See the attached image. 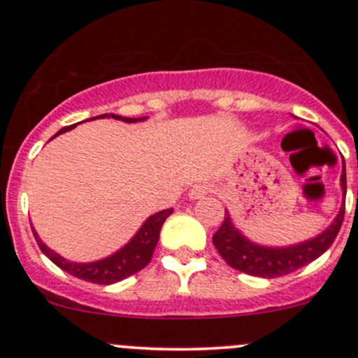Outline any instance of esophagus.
<instances>
[{
  "label": "esophagus",
  "instance_id": "obj_1",
  "mask_svg": "<svg viewBox=\"0 0 358 358\" xmlns=\"http://www.w3.org/2000/svg\"><path fill=\"white\" fill-rule=\"evenodd\" d=\"M213 188L210 187V185L207 183H199V185H193L190 193H188V196H190L192 200H199L202 199V196L208 195V193H212Z\"/></svg>",
  "mask_w": 358,
  "mask_h": 358
}]
</instances>
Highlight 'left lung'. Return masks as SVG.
<instances>
[{"label": "left lung", "mask_w": 358, "mask_h": 358, "mask_svg": "<svg viewBox=\"0 0 358 358\" xmlns=\"http://www.w3.org/2000/svg\"><path fill=\"white\" fill-rule=\"evenodd\" d=\"M342 188L347 193V176H345V166L342 171ZM345 215V203L340 208L338 215L334 224L323 234H320L315 239L303 242V244L291 245V248H262V245L252 244L245 239L242 234L232 225L231 217L225 212L224 222L219 231L213 234L212 241L215 249L234 269L241 273L250 274V276L259 278H279L285 274L293 273L303 266L310 264L316 257L334 244L335 237L338 236L340 227H342Z\"/></svg>", "instance_id": "obj_1"}]
</instances>
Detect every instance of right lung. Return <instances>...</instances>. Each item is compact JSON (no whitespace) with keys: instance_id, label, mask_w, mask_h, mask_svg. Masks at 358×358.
I'll use <instances>...</instances> for the list:
<instances>
[{"instance_id":"right-lung-1","label":"right lung","mask_w":358,"mask_h":358,"mask_svg":"<svg viewBox=\"0 0 358 358\" xmlns=\"http://www.w3.org/2000/svg\"><path fill=\"white\" fill-rule=\"evenodd\" d=\"M97 117L121 119V121L124 122L138 121V119L121 117V116H116V114H101V116ZM139 121H141V119H139ZM73 126L76 124L62 127L55 136L65 133V131L72 129ZM171 212H173V208H165V210L151 215L150 219L141 225V229H139L136 236L131 239L129 244H126L124 248L117 250V252L113 254V256L102 259V261H97V262H89V264H77V262H71L67 261V259L60 257L59 254H55L53 250L48 249L47 245L38 239V236H36L34 229H31V231H34L35 241L38 242V248L42 249V252L50 259L53 264H57L60 269H64L65 273L72 274V276L79 279H84V281L94 282V285H113V282L121 281V279L131 276V274L138 273V271H141L145 266H148V262L151 261V256H153L156 242L159 239V231H162L163 222L166 220V217H170Z\"/></svg>"}]
</instances>
